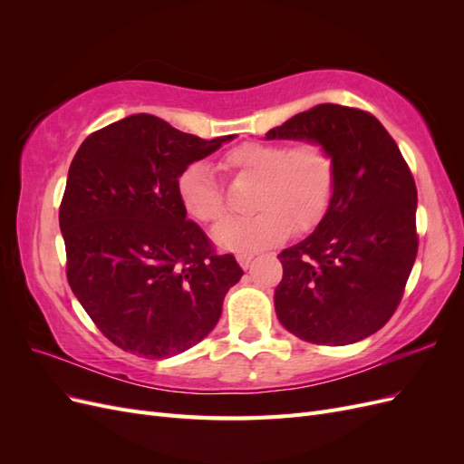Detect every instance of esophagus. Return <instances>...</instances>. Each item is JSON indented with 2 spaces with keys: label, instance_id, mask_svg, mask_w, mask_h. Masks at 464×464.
<instances>
[{
  "label": "esophagus",
  "instance_id": "1",
  "mask_svg": "<svg viewBox=\"0 0 464 464\" xmlns=\"http://www.w3.org/2000/svg\"><path fill=\"white\" fill-rule=\"evenodd\" d=\"M254 254H247V251H240V254L236 256V261L240 263V266H244V269H247V266L251 265V261H254Z\"/></svg>",
  "mask_w": 464,
  "mask_h": 464
}]
</instances>
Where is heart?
<instances>
[{
	"instance_id": "b5f03b06",
	"label": "heart",
	"mask_w": 464,
	"mask_h": 464,
	"mask_svg": "<svg viewBox=\"0 0 464 464\" xmlns=\"http://www.w3.org/2000/svg\"><path fill=\"white\" fill-rule=\"evenodd\" d=\"M222 170L257 181L251 193L254 217L222 222L215 228L217 246L230 251H254L283 242L294 228L305 232L327 213L336 184L333 154L321 143L254 141L230 149L220 160ZM178 195L191 217L218 222L227 215L213 168L191 162L178 178Z\"/></svg>"
}]
</instances>
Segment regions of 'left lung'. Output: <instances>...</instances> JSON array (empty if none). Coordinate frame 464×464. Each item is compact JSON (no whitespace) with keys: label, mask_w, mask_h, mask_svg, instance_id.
<instances>
[{"label":"left lung","mask_w":464,"mask_h":464,"mask_svg":"<svg viewBox=\"0 0 464 464\" xmlns=\"http://www.w3.org/2000/svg\"><path fill=\"white\" fill-rule=\"evenodd\" d=\"M265 139L321 143L336 164L327 213L278 254V321L314 344L366 339L395 314L416 259L418 193L409 166L377 118L339 104L302 111Z\"/></svg>","instance_id":"1"}]
</instances>
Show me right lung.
Returning <instances> with one entry per match:
<instances>
[{
  "instance_id": "add662e5",
  "label": "right lung",
  "mask_w": 464,
  "mask_h": 464,
  "mask_svg": "<svg viewBox=\"0 0 464 464\" xmlns=\"http://www.w3.org/2000/svg\"><path fill=\"white\" fill-rule=\"evenodd\" d=\"M236 135L205 139L150 114L89 135L60 207L67 280L94 325L125 353L162 360L215 329L244 271L217 256L178 195L186 166Z\"/></svg>"
}]
</instances>
